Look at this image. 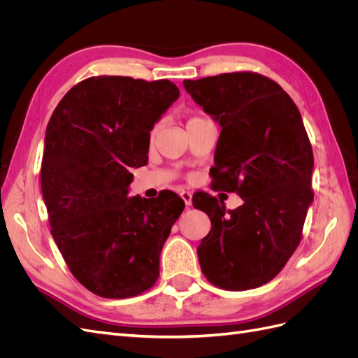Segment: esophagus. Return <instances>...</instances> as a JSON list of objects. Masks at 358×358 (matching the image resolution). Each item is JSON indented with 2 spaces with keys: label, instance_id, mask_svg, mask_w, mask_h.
Here are the masks:
<instances>
[{
  "label": "esophagus",
  "instance_id": "1",
  "mask_svg": "<svg viewBox=\"0 0 358 358\" xmlns=\"http://www.w3.org/2000/svg\"><path fill=\"white\" fill-rule=\"evenodd\" d=\"M180 197L183 199V201H185L187 206H191L192 204V194L189 191H182L180 192Z\"/></svg>",
  "mask_w": 358,
  "mask_h": 358
}]
</instances>
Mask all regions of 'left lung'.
<instances>
[{"mask_svg":"<svg viewBox=\"0 0 358 358\" xmlns=\"http://www.w3.org/2000/svg\"><path fill=\"white\" fill-rule=\"evenodd\" d=\"M183 88L221 127L215 189L243 200L225 212L209 194L192 199L212 222L197 248L201 270L224 289L262 287L294 254L313 201V154L301 115L276 82L257 73L183 80Z\"/></svg>","mask_w":358,"mask_h":358,"instance_id":"obj_1","label":"left lung"}]
</instances>
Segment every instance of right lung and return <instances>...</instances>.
<instances>
[{"label": "right lung", "instance_id": "obj_1", "mask_svg": "<svg viewBox=\"0 0 358 358\" xmlns=\"http://www.w3.org/2000/svg\"><path fill=\"white\" fill-rule=\"evenodd\" d=\"M170 80L86 79L46 128L41 192L52 237L79 282L106 299L155 284L159 255L185 203L175 192L128 197L129 167L148 164L150 131L179 99Z\"/></svg>", "mask_w": 358, "mask_h": 358}]
</instances>
